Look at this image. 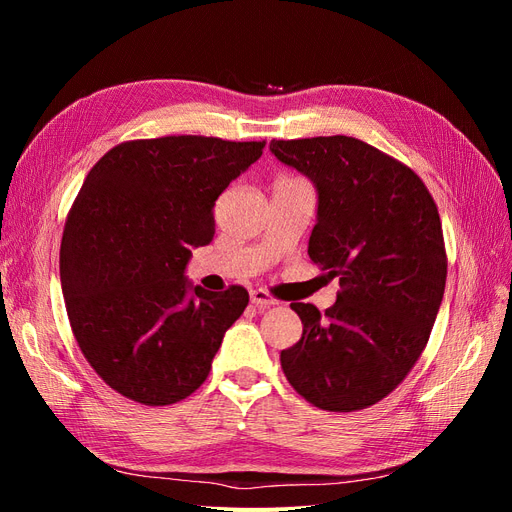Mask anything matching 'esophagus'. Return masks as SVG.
<instances>
[{
  "mask_svg": "<svg viewBox=\"0 0 512 512\" xmlns=\"http://www.w3.org/2000/svg\"><path fill=\"white\" fill-rule=\"evenodd\" d=\"M250 301L256 305V307H260V309H269V307H275L277 301L271 292H267V290H262V288H258V290H252L250 292Z\"/></svg>",
  "mask_w": 512,
  "mask_h": 512,
  "instance_id": "34e87169",
  "label": "esophagus"
}]
</instances>
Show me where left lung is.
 Wrapping results in <instances>:
<instances>
[{
    "instance_id": "1",
    "label": "left lung",
    "mask_w": 512,
    "mask_h": 512,
    "mask_svg": "<svg viewBox=\"0 0 512 512\" xmlns=\"http://www.w3.org/2000/svg\"><path fill=\"white\" fill-rule=\"evenodd\" d=\"M271 151L316 183L307 254L342 288L324 314L290 303L303 335L280 354L284 374L320 410L374 406L410 374L438 316L448 267L438 207L410 166L359 138H273Z\"/></svg>"
}]
</instances>
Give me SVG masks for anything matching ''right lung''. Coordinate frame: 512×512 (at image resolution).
Wrapping results in <instances>:
<instances>
[{
  "instance_id": "right-lung-1",
  "label": "right lung",
  "mask_w": 512,
  "mask_h": 512,
  "mask_svg": "<svg viewBox=\"0 0 512 512\" xmlns=\"http://www.w3.org/2000/svg\"><path fill=\"white\" fill-rule=\"evenodd\" d=\"M265 145L138 138L89 170L61 237V292L76 344L119 395L170 406L207 380L250 294L192 288L183 271L192 247L213 241L215 200Z\"/></svg>"
}]
</instances>
